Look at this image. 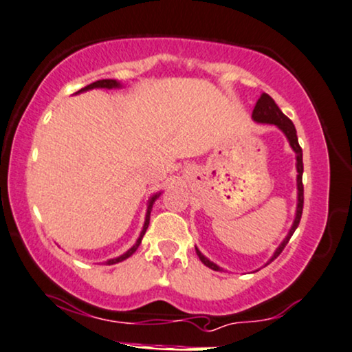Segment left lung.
<instances>
[{
  "mask_svg": "<svg viewBox=\"0 0 352 352\" xmlns=\"http://www.w3.org/2000/svg\"><path fill=\"white\" fill-rule=\"evenodd\" d=\"M252 120L256 122H262V124H274L277 126L278 129L282 131L283 134H285L287 141H289L290 147L294 149L295 152V159H297V211H295V219H294V224H292L289 234L285 236V239L282 241L280 245H278L277 249H275L274 256L270 257L267 264H270L274 259H277L278 254L283 251V248H285L287 243H289V239L292 238V234H294L295 230L298 228V223H300V218H302V211H303V184H302V175H303V154H302V147H300L298 144V138H297V129H295L294 122H292L289 118L285 116L280 111V108L275 104V101L270 98L267 93H262L261 98L257 100L256 107H254V111H252ZM197 249V254L198 257H200V261L203 264L206 265V267L213 269V270H223L219 265L214 264V262H211L208 257H205L203 254L200 252V249ZM265 264V265H267Z\"/></svg>",
  "mask_w": 352,
  "mask_h": 352,
  "instance_id": "1",
  "label": "left lung"
}]
</instances>
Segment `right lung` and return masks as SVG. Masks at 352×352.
Returning a JSON list of instances; mask_svg holds the SVG:
<instances>
[{"label": "right lung", "mask_w": 352, "mask_h": 352, "mask_svg": "<svg viewBox=\"0 0 352 352\" xmlns=\"http://www.w3.org/2000/svg\"><path fill=\"white\" fill-rule=\"evenodd\" d=\"M121 87H122V85H121L120 82H118V80L107 78V80H98V82H93V83L88 85V87H85V88H82V90H78L77 93H83V91H88V90H93V88H107V90H113V88H121ZM160 193H162V192H159V193H154V195H152V197L149 198V201H147L146 219H144V226H142V231H141V234H139L138 241H135V244H134L133 248H131V249H128V251H126L124 254H121V256L114 257V259H109V261H107V262H104V264H107V265L118 264V262H122V261H126V259H128V257H131V256H133V254H134L135 251H138L139 244H141V241H142V238H144V234H146V231H147V226H149V221H151V211H152V205H154V201L157 200V198L160 197Z\"/></svg>", "instance_id": "1"}]
</instances>
